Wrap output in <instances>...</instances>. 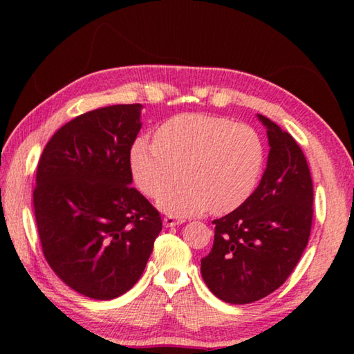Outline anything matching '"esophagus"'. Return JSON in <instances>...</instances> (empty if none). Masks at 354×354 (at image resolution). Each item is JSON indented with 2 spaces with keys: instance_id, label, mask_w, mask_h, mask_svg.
I'll list each match as a JSON object with an SVG mask.
<instances>
[{
  "instance_id": "obj_1",
  "label": "esophagus",
  "mask_w": 354,
  "mask_h": 354,
  "mask_svg": "<svg viewBox=\"0 0 354 354\" xmlns=\"http://www.w3.org/2000/svg\"><path fill=\"white\" fill-rule=\"evenodd\" d=\"M184 223V218H179L176 215H165L164 217V225L169 227V226H176V225H181Z\"/></svg>"
}]
</instances>
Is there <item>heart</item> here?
I'll use <instances>...</instances> for the list:
<instances>
[{
  "mask_svg": "<svg viewBox=\"0 0 354 354\" xmlns=\"http://www.w3.org/2000/svg\"><path fill=\"white\" fill-rule=\"evenodd\" d=\"M266 162L261 134L211 113H181L164 122L156 140L137 137L129 153L134 183L156 198L183 169L185 181L159 198L165 211L187 215L236 211L253 194Z\"/></svg>",
  "mask_w": 354,
  "mask_h": 354,
  "instance_id": "b5f03b06",
  "label": "heart"
}]
</instances>
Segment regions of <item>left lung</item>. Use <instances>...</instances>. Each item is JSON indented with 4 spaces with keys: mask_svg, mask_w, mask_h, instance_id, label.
<instances>
[{
    "mask_svg": "<svg viewBox=\"0 0 354 354\" xmlns=\"http://www.w3.org/2000/svg\"><path fill=\"white\" fill-rule=\"evenodd\" d=\"M267 127V169L250 198L212 221L211 253L201 274L215 297L247 304L286 283L306 248L314 215V187L308 160L295 139L277 123Z\"/></svg>",
    "mask_w": 354,
    "mask_h": 354,
    "instance_id": "1",
    "label": "left lung"
}]
</instances>
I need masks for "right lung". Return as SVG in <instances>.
Instances as JSON below:
<instances>
[{"mask_svg":"<svg viewBox=\"0 0 354 354\" xmlns=\"http://www.w3.org/2000/svg\"><path fill=\"white\" fill-rule=\"evenodd\" d=\"M142 104H115L65 123L41 153L32 192L46 262L71 289L112 299L142 277L160 214L134 189L129 153Z\"/></svg>","mask_w":354,"mask_h":354,"instance_id":"1","label":"right lung"}]
</instances>
